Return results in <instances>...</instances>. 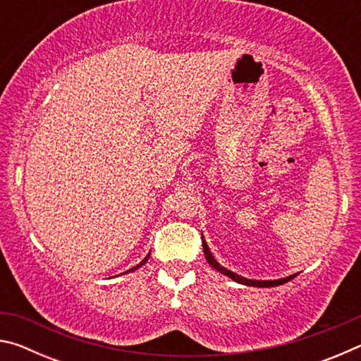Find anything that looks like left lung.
Instances as JSON below:
<instances>
[{"instance_id":"1","label":"left lung","mask_w":361,"mask_h":361,"mask_svg":"<svg viewBox=\"0 0 361 361\" xmlns=\"http://www.w3.org/2000/svg\"><path fill=\"white\" fill-rule=\"evenodd\" d=\"M202 247H204V253H205L207 262H209V264H210L213 269H216L218 272L224 274L226 277L232 279V280H234V282H237V283L248 285V286H258V288H269V286L283 285V283H286V282H290L291 279L296 277V274H295V276H290V277H285V279H279V280H250V279L242 277V276H239V274L232 272V271H229V269H226V267H223L221 264H219V262L215 259V256L212 255L209 245H207V242L204 240V235H202Z\"/></svg>"}]
</instances>
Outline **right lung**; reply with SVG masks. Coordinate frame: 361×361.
I'll return each instance as SVG.
<instances>
[{"instance_id":"1","label":"right lung","mask_w":361,"mask_h":361,"mask_svg":"<svg viewBox=\"0 0 361 361\" xmlns=\"http://www.w3.org/2000/svg\"><path fill=\"white\" fill-rule=\"evenodd\" d=\"M148 258H149V253H148V255H146V258H145V259H143L142 262H140V264H137L135 267H132V269H129V271H127V272H133V271H137V269H138V267H142V266L145 264V262H146V261H148Z\"/></svg>"}]
</instances>
